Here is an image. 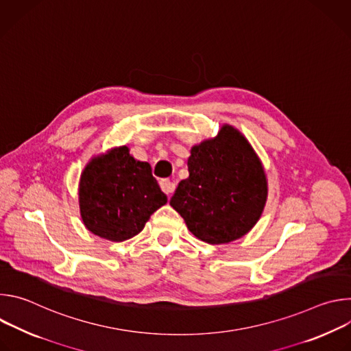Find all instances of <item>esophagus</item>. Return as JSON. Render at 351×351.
Segmentation results:
<instances>
[{"instance_id":"obj_1","label":"esophagus","mask_w":351,"mask_h":351,"mask_svg":"<svg viewBox=\"0 0 351 351\" xmlns=\"http://www.w3.org/2000/svg\"><path fill=\"white\" fill-rule=\"evenodd\" d=\"M160 186H161L162 191H164L168 197L175 191V187H176V184H175L173 182H171L169 179H162V180L160 182Z\"/></svg>"}]
</instances>
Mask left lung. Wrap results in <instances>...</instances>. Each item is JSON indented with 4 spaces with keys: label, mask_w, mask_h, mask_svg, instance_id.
I'll use <instances>...</instances> for the list:
<instances>
[{
    "label": "left lung",
    "mask_w": 351,
    "mask_h": 351,
    "mask_svg": "<svg viewBox=\"0 0 351 351\" xmlns=\"http://www.w3.org/2000/svg\"><path fill=\"white\" fill-rule=\"evenodd\" d=\"M171 206L189 230L210 244L240 239L260 219L268 195L263 164L247 138L223 125L217 137L194 145Z\"/></svg>",
    "instance_id": "8db88e82"
}]
</instances>
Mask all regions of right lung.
<instances>
[{
  "label": "right lung",
  "instance_id": "right-lung-1",
  "mask_svg": "<svg viewBox=\"0 0 351 351\" xmlns=\"http://www.w3.org/2000/svg\"><path fill=\"white\" fill-rule=\"evenodd\" d=\"M167 202L152 167L134 160L126 145L94 157L80 176L83 223L91 233L111 241L138 234Z\"/></svg>",
  "mask_w": 351,
  "mask_h": 351
}]
</instances>
